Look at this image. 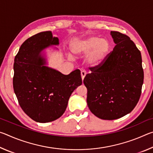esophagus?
<instances>
[{
    "label": "esophagus",
    "mask_w": 153,
    "mask_h": 153,
    "mask_svg": "<svg viewBox=\"0 0 153 153\" xmlns=\"http://www.w3.org/2000/svg\"><path fill=\"white\" fill-rule=\"evenodd\" d=\"M86 71L84 70V69H82V71H81V76H82V79H84V77L86 76Z\"/></svg>",
    "instance_id": "obj_1"
}]
</instances>
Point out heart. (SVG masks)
<instances>
[{
    "label": "heart",
    "mask_w": 153,
    "mask_h": 153,
    "mask_svg": "<svg viewBox=\"0 0 153 153\" xmlns=\"http://www.w3.org/2000/svg\"><path fill=\"white\" fill-rule=\"evenodd\" d=\"M110 48L109 42L98 36L76 40L71 44V50L75 55L86 56L90 54L88 62L92 65L101 64L107 57Z\"/></svg>",
    "instance_id": "1"
}]
</instances>
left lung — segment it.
Here are the masks:
<instances>
[{
    "label": "left lung",
    "instance_id": "left-lung-1",
    "mask_svg": "<svg viewBox=\"0 0 153 153\" xmlns=\"http://www.w3.org/2000/svg\"><path fill=\"white\" fill-rule=\"evenodd\" d=\"M116 44L105 61L90 67L84 79L87 104L97 117L113 120L132 111L140 97L144 82L141 53L126 34L111 31Z\"/></svg>",
    "mask_w": 153,
    "mask_h": 153
}]
</instances>
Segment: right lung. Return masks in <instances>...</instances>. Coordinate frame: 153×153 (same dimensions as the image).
Instances as JSON below:
<instances>
[{
  "mask_svg": "<svg viewBox=\"0 0 153 153\" xmlns=\"http://www.w3.org/2000/svg\"><path fill=\"white\" fill-rule=\"evenodd\" d=\"M58 45L59 38L51 31L38 33L22 44L15 57L14 92L22 110L37 122L47 123L60 117L71 93L82 84L79 69L63 75L45 65L40 52Z\"/></svg>",
  "mask_w": 153,
  "mask_h": 153,
  "instance_id": "obj_1",
  "label": "right lung"
}]
</instances>
